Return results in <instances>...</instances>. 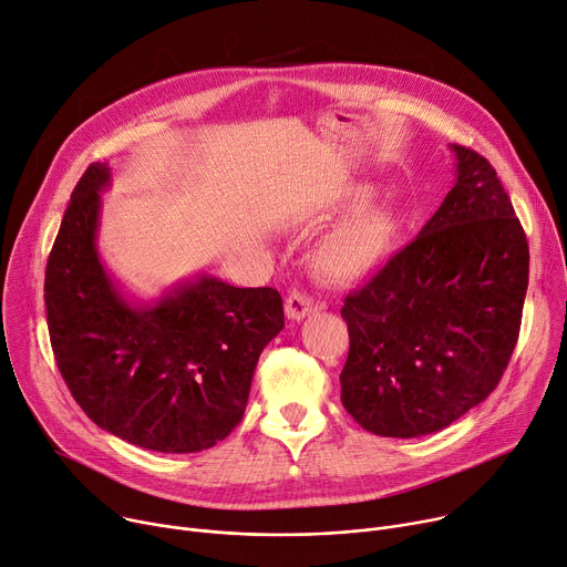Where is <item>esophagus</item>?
Returning a JSON list of instances; mask_svg holds the SVG:
<instances>
[{
  "label": "esophagus",
  "instance_id": "34e87169",
  "mask_svg": "<svg viewBox=\"0 0 567 567\" xmlns=\"http://www.w3.org/2000/svg\"><path fill=\"white\" fill-rule=\"evenodd\" d=\"M318 311V303L313 301L311 295L301 292V290H292L288 297H286V316L290 320H303L307 316L316 313Z\"/></svg>",
  "mask_w": 567,
  "mask_h": 567
}]
</instances>
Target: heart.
Returning <instances> with one entry per match:
<instances>
[{
    "mask_svg": "<svg viewBox=\"0 0 567 567\" xmlns=\"http://www.w3.org/2000/svg\"><path fill=\"white\" fill-rule=\"evenodd\" d=\"M398 236V217L385 206L354 215L333 229L316 249V268L329 279H357L374 270Z\"/></svg>",
    "mask_w": 567,
    "mask_h": 567,
    "instance_id": "b5f03b06",
    "label": "heart"
}]
</instances>
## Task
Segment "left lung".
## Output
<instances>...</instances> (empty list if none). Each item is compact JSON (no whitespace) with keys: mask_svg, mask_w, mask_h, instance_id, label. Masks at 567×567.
<instances>
[{"mask_svg":"<svg viewBox=\"0 0 567 567\" xmlns=\"http://www.w3.org/2000/svg\"><path fill=\"white\" fill-rule=\"evenodd\" d=\"M456 184L404 249L340 309V400L365 431L415 439L497 388L519 336L529 245L495 167L452 145Z\"/></svg>","mask_w":567,"mask_h":567,"instance_id":"8db88e82","label":"left lung"}]
</instances>
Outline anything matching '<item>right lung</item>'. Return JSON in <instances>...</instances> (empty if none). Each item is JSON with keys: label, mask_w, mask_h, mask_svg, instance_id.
I'll return each instance as SVG.
<instances>
[{"label": "right lung", "mask_w": 567, "mask_h": 567, "mask_svg": "<svg viewBox=\"0 0 567 567\" xmlns=\"http://www.w3.org/2000/svg\"><path fill=\"white\" fill-rule=\"evenodd\" d=\"M109 179L102 163L83 172L48 258L56 365L83 413L117 439L165 454L208 450L243 420L258 357L284 329L281 295L202 275L132 307L95 247Z\"/></svg>", "instance_id": "1"}]
</instances>
